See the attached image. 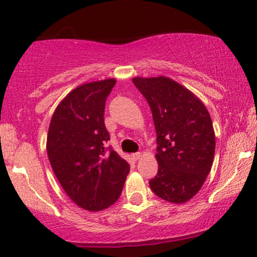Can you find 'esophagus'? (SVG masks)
Wrapping results in <instances>:
<instances>
[{
    "mask_svg": "<svg viewBox=\"0 0 257 257\" xmlns=\"http://www.w3.org/2000/svg\"><path fill=\"white\" fill-rule=\"evenodd\" d=\"M132 157H133V159H135V160H139L142 157V154L140 153V152H137V153H133L132 154Z\"/></svg>",
    "mask_w": 257,
    "mask_h": 257,
    "instance_id": "obj_1",
    "label": "esophagus"
}]
</instances>
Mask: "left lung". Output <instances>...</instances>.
<instances>
[{
    "label": "left lung",
    "mask_w": 257,
    "mask_h": 257,
    "mask_svg": "<svg viewBox=\"0 0 257 257\" xmlns=\"http://www.w3.org/2000/svg\"><path fill=\"white\" fill-rule=\"evenodd\" d=\"M146 98L157 132L158 174L150 181L160 199L172 203L189 201L201 189L214 158L215 135L202 101L174 80L134 78Z\"/></svg>",
    "instance_id": "1"
}]
</instances>
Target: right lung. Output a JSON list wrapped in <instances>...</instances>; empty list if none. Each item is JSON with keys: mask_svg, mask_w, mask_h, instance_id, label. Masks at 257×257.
Segmentation results:
<instances>
[{"mask_svg": "<svg viewBox=\"0 0 257 257\" xmlns=\"http://www.w3.org/2000/svg\"><path fill=\"white\" fill-rule=\"evenodd\" d=\"M115 79L88 82L58 104L49 126L46 151L67 195L87 211H101L118 200L129 164L112 148L104 123L105 101Z\"/></svg>", "mask_w": 257, "mask_h": 257, "instance_id": "obj_1", "label": "right lung"}]
</instances>
